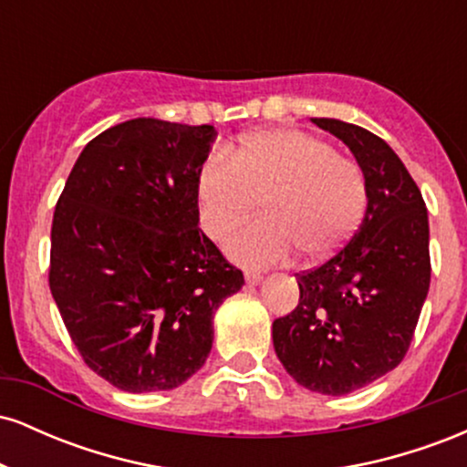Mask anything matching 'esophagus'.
Wrapping results in <instances>:
<instances>
[{
  "instance_id": "esophagus-1",
  "label": "esophagus",
  "mask_w": 467,
  "mask_h": 467,
  "mask_svg": "<svg viewBox=\"0 0 467 467\" xmlns=\"http://www.w3.org/2000/svg\"><path fill=\"white\" fill-rule=\"evenodd\" d=\"M261 281H264V276H261L259 272H245V283H248V285H259Z\"/></svg>"
}]
</instances>
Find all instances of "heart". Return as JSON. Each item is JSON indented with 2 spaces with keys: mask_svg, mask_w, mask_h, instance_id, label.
Segmentation results:
<instances>
[{
  "mask_svg": "<svg viewBox=\"0 0 467 467\" xmlns=\"http://www.w3.org/2000/svg\"><path fill=\"white\" fill-rule=\"evenodd\" d=\"M197 203L208 237L222 239L261 200L264 215L228 239L234 261L265 267L296 250L309 259L334 254L360 226L367 178L353 158L323 138L276 127L245 136L230 155L213 151L197 171Z\"/></svg>",
  "mask_w": 467,
  "mask_h": 467,
  "instance_id": "b5f03b06",
  "label": "heart"
}]
</instances>
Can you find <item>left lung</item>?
<instances>
[{
    "instance_id": "left-lung-1",
    "label": "left lung",
    "mask_w": 467,
    "mask_h": 467,
    "mask_svg": "<svg viewBox=\"0 0 467 467\" xmlns=\"http://www.w3.org/2000/svg\"><path fill=\"white\" fill-rule=\"evenodd\" d=\"M356 155L367 215L329 259L298 272L301 298L272 323L278 360L323 395L367 387L404 360L428 285V211L415 180L382 138L336 118H312Z\"/></svg>"
}]
</instances>
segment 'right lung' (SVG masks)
I'll return each instance as SVG.
<instances>
[{"label": "right lung", "mask_w": 467, "mask_h": 467, "mask_svg": "<svg viewBox=\"0 0 467 467\" xmlns=\"http://www.w3.org/2000/svg\"><path fill=\"white\" fill-rule=\"evenodd\" d=\"M213 125L136 118L88 142L52 219L50 292L83 362L127 393L206 362L213 316L244 275L202 233L197 171Z\"/></svg>", "instance_id": "add662e5"}]
</instances>
